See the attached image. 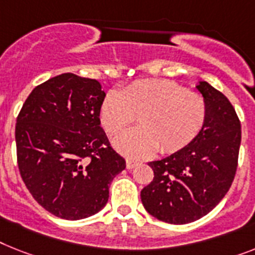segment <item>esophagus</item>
<instances>
[{"label": "esophagus", "mask_w": 255, "mask_h": 255, "mask_svg": "<svg viewBox=\"0 0 255 255\" xmlns=\"http://www.w3.org/2000/svg\"><path fill=\"white\" fill-rule=\"evenodd\" d=\"M136 165H138V161L131 160V159H128V160H126V168H128V169H132V168L136 167Z\"/></svg>", "instance_id": "obj_1"}]
</instances>
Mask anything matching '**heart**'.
Returning a JSON list of instances; mask_svg holds the SVG:
<instances>
[{
	"label": "heart",
	"mask_w": 255,
	"mask_h": 255,
	"mask_svg": "<svg viewBox=\"0 0 255 255\" xmlns=\"http://www.w3.org/2000/svg\"><path fill=\"white\" fill-rule=\"evenodd\" d=\"M207 103L199 94L164 79L136 81L123 92L111 90L99 108L103 129L116 135L138 116L139 126L113 140L121 155L143 159L156 152L173 153L189 146L205 128Z\"/></svg>",
	"instance_id": "b5f03b06"
}]
</instances>
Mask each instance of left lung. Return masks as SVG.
I'll use <instances>...</instances> for the list:
<instances>
[{"instance_id": "8db88e82", "label": "left lung", "mask_w": 255, "mask_h": 255, "mask_svg": "<svg viewBox=\"0 0 255 255\" xmlns=\"http://www.w3.org/2000/svg\"><path fill=\"white\" fill-rule=\"evenodd\" d=\"M195 87L207 103L205 128L189 146L148 163L153 180L140 191L146 211L169 224L207 215L224 198L237 169L241 124L236 111L207 82Z\"/></svg>"}]
</instances>
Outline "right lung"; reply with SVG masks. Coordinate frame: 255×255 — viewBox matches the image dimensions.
<instances>
[{
    "mask_svg": "<svg viewBox=\"0 0 255 255\" xmlns=\"http://www.w3.org/2000/svg\"><path fill=\"white\" fill-rule=\"evenodd\" d=\"M104 96L98 81L65 73L33 88L16 119L20 176L37 203L61 219L98 214L126 167L100 126Z\"/></svg>",
    "mask_w": 255,
    "mask_h": 255,
    "instance_id": "obj_1",
    "label": "right lung"
}]
</instances>
